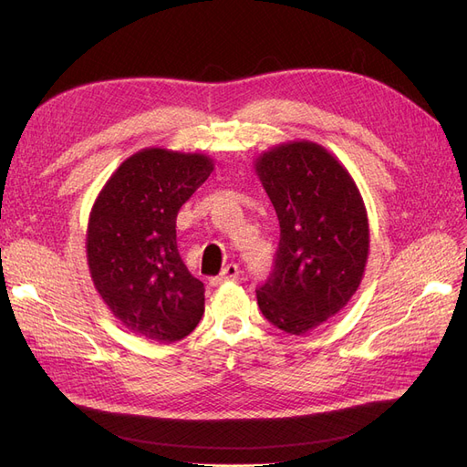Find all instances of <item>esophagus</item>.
Wrapping results in <instances>:
<instances>
[{
	"instance_id": "esophagus-1",
	"label": "esophagus",
	"mask_w": 467,
	"mask_h": 467,
	"mask_svg": "<svg viewBox=\"0 0 467 467\" xmlns=\"http://www.w3.org/2000/svg\"><path fill=\"white\" fill-rule=\"evenodd\" d=\"M239 275H242V271H239V266H237L235 263H230V265H225V266H223V271H222L218 276L210 278V285H212V286H220L222 282L237 280V276H239Z\"/></svg>"
}]
</instances>
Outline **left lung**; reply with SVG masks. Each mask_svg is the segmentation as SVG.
Segmentation results:
<instances>
[{
    "label": "left lung",
    "mask_w": 467,
    "mask_h": 467,
    "mask_svg": "<svg viewBox=\"0 0 467 467\" xmlns=\"http://www.w3.org/2000/svg\"><path fill=\"white\" fill-rule=\"evenodd\" d=\"M255 171L280 223L257 304L275 327L302 335L341 312L360 286L370 247L366 208L347 169L306 140L261 153Z\"/></svg>",
    "instance_id": "obj_1"
}]
</instances>
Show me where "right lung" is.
<instances>
[{
  "label": "right lung",
  "instance_id": "obj_1",
  "mask_svg": "<svg viewBox=\"0 0 467 467\" xmlns=\"http://www.w3.org/2000/svg\"><path fill=\"white\" fill-rule=\"evenodd\" d=\"M202 153L146 148L122 161L88 223V265L115 317L151 341L185 338L204 314V285L177 249V214L210 177Z\"/></svg>",
  "mask_w": 467,
  "mask_h": 467
}]
</instances>
